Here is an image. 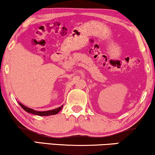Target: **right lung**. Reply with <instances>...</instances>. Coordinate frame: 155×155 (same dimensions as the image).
Returning <instances> with one entry per match:
<instances>
[{"instance_id": "right-lung-1", "label": "right lung", "mask_w": 155, "mask_h": 155, "mask_svg": "<svg viewBox=\"0 0 155 155\" xmlns=\"http://www.w3.org/2000/svg\"><path fill=\"white\" fill-rule=\"evenodd\" d=\"M18 104H20L21 107L23 109L25 110V111H27V113H30L32 114H35V115H37V116H51V115H55V114H57L59 111L62 109V108L63 107V105L61 106V107L57 108V109H53V110H49V111H35L32 109H30V108L25 107V105H23L22 104H21L20 102H19Z\"/></svg>"}]
</instances>
